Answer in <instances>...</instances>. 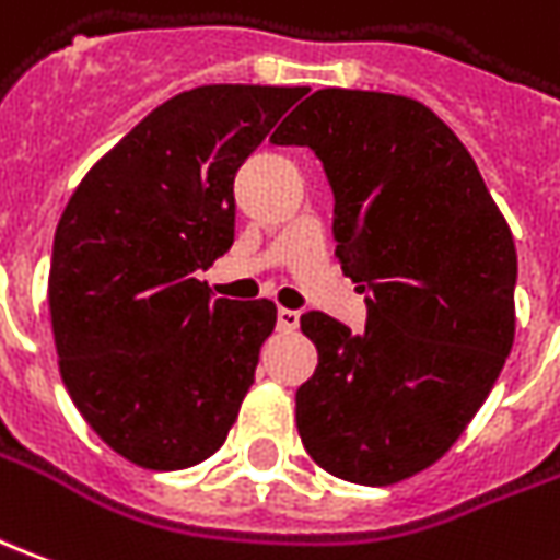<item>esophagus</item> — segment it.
I'll return each instance as SVG.
<instances>
[{
  "instance_id": "1",
  "label": "esophagus",
  "mask_w": 560,
  "mask_h": 560,
  "mask_svg": "<svg viewBox=\"0 0 560 560\" xmlns=\"http://www.w3.org/2000/svg\"><path fill=\"white\" fill-rule=\"evenodd\" d=\"M276 324H279V330H284V334H293V330L300 327V312H293V308H279Z\"/></svg>"
}]
</instances>
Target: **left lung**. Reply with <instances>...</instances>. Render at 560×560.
<instances>
[{"label": "left lung", "mask_w": 560, "mask_h": 560, "mask_svg": "<svg viewBox=\"0 0 560 560\" xmlns=\"http://www.w3.org/2000/svg\"><path fill=\"white\" fill-rule=\"evenodd\" d=\"M320 160L336 257L366 293V327L300 318L318 348L296 390L312 460L394 485L452 448L494 388L515 336V242L470 151L428 105L327 88L269 136Z\"/></svg>", "instance_id": "8db88e82"}]
</instances>
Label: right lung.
<instances>
[{
    "mask_svg": "<svg viewBox=\"0 0 560 560\" xmlns=\"http://www.w3.org/2000/svg\"><path fill=\"white\" fill-rule=\"evenodd\" d=\"M306 88L212 84L132 127L78 185L54 233L48 306L78 412L144 470L214 455L240 416L269 300H214L199 269L230 252L233 178Z\"/></svg>",
    "mask_w": 560,
    "mask_h": 560,
    "instance_id": "right-lung-1",
    "label": "right lung"
}]
</instances>
